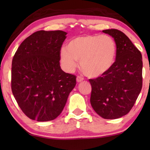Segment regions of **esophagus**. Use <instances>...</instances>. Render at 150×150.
I'll return each mask as SVG.
<instances>
[{
  "label": "esophagus",
  "instance_id": "obj_1",
  "mask_svg": "<svg viewBox=\"0 0 150 150\" xmlns=\"http://www.w3.org/2000/svg\"><path fill=\"white\" fill-rule=\"evenodd\" d=\"M84 80V79L83 77L80 76H78L77 78H76V81L78 82V83H81V82H82Z\"/></svg>",
  "mask_w": 150,
  "mask_h": 150
}]
</instances>
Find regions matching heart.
Instances as JSON below:
<instances>
[{"mask_svg":"<svg viewBox=\"0 0 150 150\" xmlns=\"http://www.w3.org/2000/svg\"><path fill=\"white\" fill-rule=\"evenodd\" d=\"M117 54L116 43L106 35H87L69 41L62 48L60 58L63 68L72 72L81 61L82 71L91 78L106 74L113 65Z\"/></svg>","mask_w":150,"mask_h":150,"instance_id":"obj_1","label":"heart"}]
</instances>
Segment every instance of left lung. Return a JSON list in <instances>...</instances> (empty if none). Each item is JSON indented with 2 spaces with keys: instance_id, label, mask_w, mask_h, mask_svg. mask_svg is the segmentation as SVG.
<instances>
[{
  "instance_id": "1",
  "label": "left lung",
  "mask_w": 150,
  "mask_h": 150,
  "mask_svg": "<svg viewBox=\"0 0 150 150\" xmlns=\"http://www.w3.org/2000/svg\"><path fill=\"white\" fill-rule=\"evenodd\" d=\"M114 39L116 59L106 74L89 79L92 108L104 119L114 120L128 114L142 89L143 61L140 51L124 33L102 30Z\"/></svg>"
}]
</instances>
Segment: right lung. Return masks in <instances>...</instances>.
Here are the masks:
<instances>
[{
    "label": "right lung",
    "instance_id": "add662e5",
    "mask_svg": "<svg viewBox=\"0 0 150 150\" xmlns=\"http://www.w3.org/2000/svg\"><path fill=\"white\" fill-rule=\"evenodd\" d=\"M66 32L39 30L25 39L12 60L11 90L28 117L48 122L61 113L76 77L60 66Z\"/></svg>",
    "mask_w": 150,
    "mask_h": 150
}]
</instances>
